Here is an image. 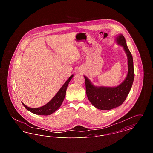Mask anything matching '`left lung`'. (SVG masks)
Wrapping results in <instances>:
<instances>
[{
    "label": "left lung",
    "mask_w": 153,
    "mask_h": 153,
    "mask_svg": "<svg viewBox=\"0 0 153 153\" xmlns=\"http://www.w3.org/2000/svg\"><path fill=\"white\" fill-rule=\"evenodd\" d=\"M117 40L118 44L123 46L128 57V73L123 82L117 87H95L87 77L84 76L88 98L97 109L109 110L121 105L128 95L134 79L133 59L126 39L120 34L117 37Z\"/></svg>",
    "instance_id": "8db88e82"
}]
</instances>
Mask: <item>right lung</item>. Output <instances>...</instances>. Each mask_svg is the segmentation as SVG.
Masks as SVG:
<instances>
[{
    "label": "right lung",
    "instance_id": "add662e5",
    "mask_svg": "<svg viewBox=\"0 0 153 153\" xmlns=\"http://www.w3.org/2000/svg\"><path fill=\"white\" fill-rule=\"evenodd\" d=\"M73 75H72L69 79L65 82V84L63 85V86L61 88V89L59 90L57 94L55 95V96L51 99L50 102L47 103L46 105L44 106L36 108H32L27 107L26 105H25L23 102L22 104L23 106L31 112L39 115H49L55 111H56L57 109L60 107L61 105V104L64 101V99L65 97L66 91V88L68 85L69 82H70L72 78L73 77Z\"/></svg>",
    "mask_w": 153,
    "mask_h": 153
}]
</instances>
